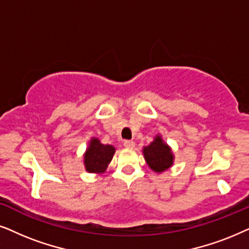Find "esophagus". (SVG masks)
<instances>
[{
  "instance_id": "34e87169",
  "label": "esophagus",
  "mask_w": 249,
  "mask_h": 249,
  "mask_svg": "<svg viewBox=\"0 0 249 249\" xmlns=\"http://www.w3.org/2000/svg\"><path fill=\"white\" fill-rule=\"evenodd\" d=\"M134 145H135L134 141H132V140H125V141H124V147H125V148L132 149V148H134Z\"/></svg>"
}]
</instances>
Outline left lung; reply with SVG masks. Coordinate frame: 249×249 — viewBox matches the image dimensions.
<instances>
[{"label":"left lung","instance_id":"left-lung-1","mask_svg":"<svg viewBox=\"0 0 249 249\" xmlns=\"http://www.w3.org/2000/svg\"><path fill=\"white\" fill-rule=\"evenodd\" d=\"M143 156L149 167L156 173L168 170L174 161V155L170 145L165 143L160 135H157L150 144L143 148Z\"/></svg>","mask_w":249,"mask_h":249}]
</instances>
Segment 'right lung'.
<instances>
[{
    "label": "right lung",
    "instance_id": "add662e5",
    "mask_svg": "<svg viewBox=\"0 0 249 249\" xmlns=\"http://www.w3.org/2000/svg\"><path fill=\"white\" fill-rule=\"evenodd\" d=\"M115 147L110 144H102L97 138H92L89 148L84 154L85 170L89 173H105L108 164L115 154Z\"/></svg>",
    "mask_w": 249,
    "mask_h": 249
}]
</instances>
